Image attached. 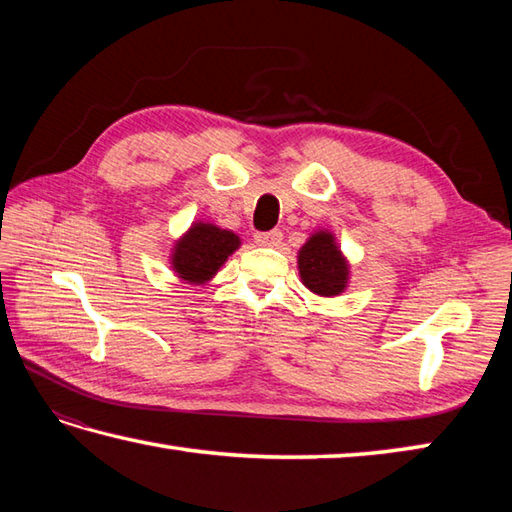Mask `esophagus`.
Instances as JSON below:
<instances>
[{
  "label": "esophagus",
  "mask_w": 512,
  "mask_h": 512,
  "mask_svg": "<svg viewBox=\"0 0 512 512\" xmlns=\"http://www.w3.org/2000/svg\"><path fill=\"white\" fill-rule=\"evenodd\" d=\"M279 242H281L279 228H273V231H264V233H255V244L257 246H277Z\"/></svg>",
  "instance_id": "esophagus-1"
}]
</instances>
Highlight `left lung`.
<instances>
[{"label":"left lung","instance_id":"1","mask_svg":"<svg viewBox=\"0 0 512 512\" xmlns=\"http://www.w3.org/2000/svg\"><path fill=\"white\" fill-rule=\"evenodd\" d=\"M299 273L303 284L323 297L343 292L347 284V264L330 233L312 235L299 250Z\"/></svg>","mask_w":512,"mask_h":512}]
</instances>
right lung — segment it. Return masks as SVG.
I'll return each mask as SVG.
<instances>
[{"instance_id":"right-lung-1","label":"right lung","mask_w":512,"mask_h":512,"mask_svg":"<svg viewBox=\"0 0 512 512\" xmlns=\"http://www.w3.org/2000/svg\"><path fill=\"white\" fill-rule=\"evenodd\" d=\"M239 246V237L213 224H195L176 244L173 268L184 281L202 284L211 279L226 257Z\"/></svg>"}]
</instances>
